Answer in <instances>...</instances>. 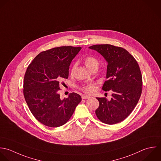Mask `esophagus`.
<instances>
[{
  "label": "esophagus",
  "instance_id": "34e87169",
  "mask_svg": "<svg viewBox=\"0 0 161 161\" xmlns=\"http://www.w3.org/2000/svg\"><path fill=\"white\" fill-rule=\"evenodd\" d=\"M81 98H82V99H88V98H90V97L88 96V95H83V96L81 97Z\"/></svg>",
  "mask_w": 161,
  "mask_h": 161
}]
</instances>
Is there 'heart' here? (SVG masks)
<instances>
[{
    "label": "heart",
    "instance_id": "obj_1",
    "mask_svg": "<svg viewBox=\"0 0 161 161\" xmlns=\"http://www.w3.org/2000/svg\"><path fill=\"white\" fill-rule=\"evenodd\" d=\"M85 64L86 66V67L89 69H91L92 68L95 67V66H98V62L97 61V59L93 57V56H88L85 59ZM75 64L73 65V66L72 67V69H71V73H73L74 69L75 68ZM83 90L87 93H92L95 92V88L93 85H86L83 88Z\"/></svg>",
    "mask_w": 161,
    "mask_h": 161
}]
</instances>
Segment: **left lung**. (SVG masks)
Here are the masks:
<instances>
[{
    "mask_svg": "<svg viewBox=\"0 0 161 161\" xmlns=\"http://www.w3.org/2000/svg\"><path fill=\"white\" fill-rule=\"evenodd\" d=\"M97 51L108 63L102 90H111L112 98L97 97L99 107L96 115L102 122L113 125L125 119L137 105L142 93V78L135 58L125 49L110 44L89 47Z\"/></svg>",
    "mask_w": 161,
    "mask_h": 161,
    "instance_id": "left-lung-1",
    "label": "left lung"
}]
</instances>
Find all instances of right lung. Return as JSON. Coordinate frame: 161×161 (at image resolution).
Here are the masks:
<instances>
[{
	"instance_id": "add662e5",
	"label": "right lung",
	"mask_w": 161,
	"mask_h": 161,
	"mask_svg": "<svg viewBox=\"0 0 161 161\" xmlns=\"http://www.w3.org/2000/svg\"><path fill=\"white\" fill-rule=\"evenodd\" d=\"M81 47L61 46L40 53L27 68L24 95L30 111L41 124L58 127L72 116L81 97L71 93L61 100L59 82L67 79L71 62Z\"/></svg>"
}]
</instances>
